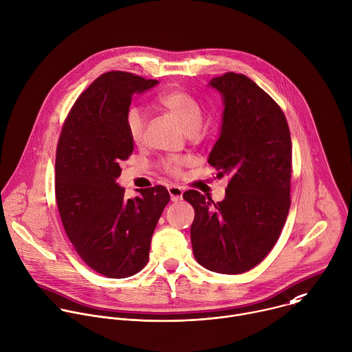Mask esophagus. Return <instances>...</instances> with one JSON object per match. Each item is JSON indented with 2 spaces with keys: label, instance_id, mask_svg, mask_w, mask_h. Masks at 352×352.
<instances>
[{
  "label": "esophagus",
  "instance_id": "34e87169",
  "mask_svg": "<svg viewBox=\"0 0 352 352\" xmlns=\"http://www.w3.org/2000/svg\"><path fill=\"white\" fill-rule=\"evenodd\" d=\"M168 191H169L170 199H172L173 202L182 201V198H183V188H182V187H179V186H170V187L168 188Z\"/></svg>",
  "mask_w": 352,
  "mask_h": 352
}]
</instances>
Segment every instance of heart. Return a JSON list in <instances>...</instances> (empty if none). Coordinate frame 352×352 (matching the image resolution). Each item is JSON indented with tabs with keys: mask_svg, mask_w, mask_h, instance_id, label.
<instances>
[{
	"mask_svg": "<svg viewBox=\"0 0 352 352\" xmlns=\"http://www.w3.org/2000/svg\"><path fill=\"white\" fill-rule=\"evenodd\" d=\"M157 103L160 107L170 111L177 118L186 132L198 131L201 128L204 118L202 109L197 99L191 95L179 89H169L162 92L157 98ZM144 125L146 120L143 113L138 107H131L125 114V129L129 139L135 144H140L143 142ZM183 165V158H169L164 164L165 169L173 175L180 173V168Z\"/></svg>",
	"mask_w": 352,
	"mask_h": 352,
	"instance_id": "b5f03b06",
	"label": "heart"
}]
</instances>
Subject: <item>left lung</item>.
<instances>
[{
	"label": "left lung",
	"mask_w": 352,
	"mask_h": 352,
	"mask_svg": "<svg viewBox=\"0 0 352 352\" xmlns=\"http://www.w3.org/2000/svg\"><path fill=\"white\" fill-rule=\"evenodd\" d=\"M224 104L220 136L208 162L227 176L221 202L195 190L183 198L195 217V260L213 272L241 274L256 267L278 241L290 208L292 140L279 106L250 78L226 73L212 78Z\"/></svg>",
	"instance_id": "1"
}]
</instances>
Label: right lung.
<instances>
[{
	"instance_id": "1",
	"label": "right lung",
	"mask_w": 352,
	"mask_h": 352,
	"mask_svg": "<svg viewBox=\"0 0 352 352\" xmlns=\"http://www.w3.org/2000/svg\"><path fill=\"white\" fill-rule=\"evenodd\" d=\"M155 80L110 72L77 99L56 151L55 194L65 231L80 257L109 278L138 274L148 261L151 236L170 197L164 186L125 198L120 162L133 153L125 129L132 96Z\"/></svg>"
}]
</instances>
